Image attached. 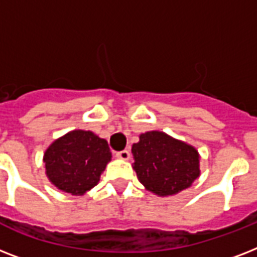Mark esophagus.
Listing matches in <instances>:
<instances>
[{"instance_id": "esophagus-1", "label": "esophagus", "mask_w": 257, "mask_h": 257, "mask_svg": "<svg viewBox=\"0 0 257 257\" xmlns=\"http://www.w3.org/2000/svg\"><path fill=\"white\" fill-rule=\"evenodd\" d=\"M116 157L117 159H120V160H129L131 159V152L129 151H126V149H124V151H120V152L116 153Z\"/></svg>"}]
</instances>
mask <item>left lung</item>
Segmentation results:
<instances>
[{"label": "left lung", "instance_id": "obj_1", "mask_svg": "<svg viewBox=\"0 0 257 257\" xmlns=\"http://www.w3.org/2000/svg\"><path fill=\"white\" fill-rule=\"evenodd\" d=\"M132 153L139 181L161 197L177 195L200 176L197 149L160 131L141 133Z\"/></svg>", "mask_w": 257, "mask_h": 257}]
</instances>
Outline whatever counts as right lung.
Instances as JSON below:
<instances>
[{"mask_svg": "<svg viewBox=\"0 0 257 257\" xmlns=\"http://www.w3.org/2000/svg\"><path fill=\"white\" fill-rule=\"evenodd\" d=\"M112 159L108 141L90 131L74 129L58 137L44 153L46 177L60 191L84 196L100 181Z\"/></svg>", "mask_w": 257, "mask_h": 257, "instance_id": "right-lung-1", "label": "right lung"}]
</instances>
